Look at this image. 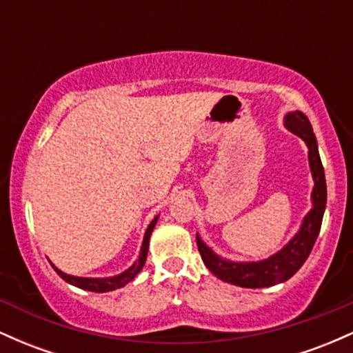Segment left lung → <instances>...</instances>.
I'll use <instances>...</instances> for the list:
<instances>
[{"instance_id":"1","label":"left lung","mask_w":353,"mask_h":353,"mask_svg":"<svg viewBox=\"0 0 353 353\" xmlns=\"http://www.w3.org/2000/svg\"><path fill=\"white\" fill-rule=\"evenodd\" d=\"M285 128L292 131L294 134L302 137L309 148L310 171L314 177V190H312V202L314 208L302 222V228L292 241L289 242L281 252L261 262H230L224 261L209 249L201 241L199 234H196L197 247L202 261L208 269L221 281L234 283L239 287L247 289H261V287H270L275 283L285 282L297 272L303 265V262L309 257L312 247H314L322 225L323 210L327 204V184L325 172H323L322 161L319 156L317 139H315L312 125L307 116L301 111L289 112L285 117Z\"/></svg>"}]
</instances>
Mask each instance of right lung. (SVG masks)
<instances>
[{
  "mask_svg": "<svg viewBox=\"0 0 353 353\" xmlns=\"http://www.w3.org/2000/svg\"><path fill=\"white\" fill-rule=\"evenodd\" d=\"M157 222V217L152 219V222L149 224L148 230H145V236H144V241H143V247H141V254H139V259L134 262V265L131 267V269H128L125 272L116 275V277H109V279H86V277H74V275H68L64 272H61L59 269H56L54 265H52V269L58 272L59 277H63L64 281L68 283H71V285H76L79 287V289H84V290H91V292H109V290H116L119 289V287L125 285L128 282H131L132 279L136 277L137 274L141 272V269H143L144 264H145V257H148V249H149V239H151V232L154 229V225H156Z\"/></svg>",
  "mask_w": 353,
  "mask_h": 353,
  "instance_id": "1",
  "label": "right lung"
}]
</instances>
